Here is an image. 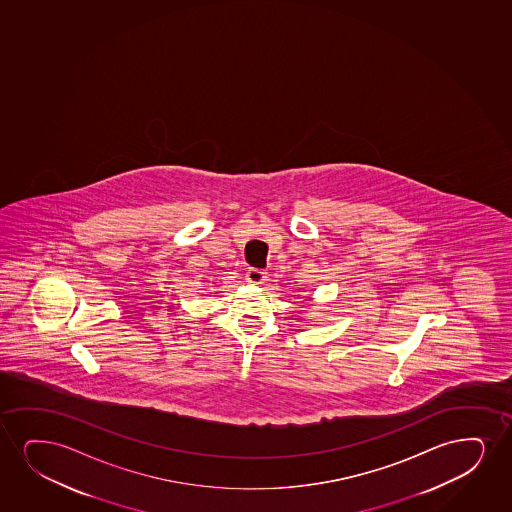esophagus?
<instances>
[{"label":"esophagus","instance_id":"esophagus-1","mask_svg":"<svg viewBox=\"0 0 512 512\" xmlns=\"http://www.w3.org/2000/svg\"><path fill=\"white\" fill-rule=\"evenodd\" d=\"M246 280L249 284H263L266 280V273L258 268H249L246 273Z\"/></svg>","mask_w":512,"mask_h":512}]
</instances>
